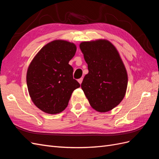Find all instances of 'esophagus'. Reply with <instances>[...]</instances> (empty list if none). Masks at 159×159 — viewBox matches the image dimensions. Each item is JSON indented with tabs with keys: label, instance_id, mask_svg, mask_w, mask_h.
<instances>
[{
	"label": "esophagus",
	"instance_id": "1",
	"mask_svg": "<svg viewBox=\"0 0 159 159\" xmlns=\"http://www.w3.org/2000/svg\"><path fill=\"white\" fill-rule=\"evenodd\" d=\"M78 82H79V83H80V84H81V83H82V81H83V78H80V79H79V80H78Z\"/></svg>",
	"mask_w": 159,
	"mask_h": 159
}]
</instances>
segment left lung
I'll return each mask as SVG.
<instances>
[{
	"label": "left lung",
	"instance_id": "1",
	"mask_svg": "<svg viewBox=\"0 0 159 159\" xmlns=\"http://www.w3.org/2000/svg\"><path fill=\"white\" fill-rule=\"evenodd\" d=\"M80 48L89 70L81 87L94 109L109 111L125 95L128 81L123 61L116 48L107 40L84 42Z\"/></svg>",
	"mask_w": 159,
	"mask_h": 159
}]
</instances>
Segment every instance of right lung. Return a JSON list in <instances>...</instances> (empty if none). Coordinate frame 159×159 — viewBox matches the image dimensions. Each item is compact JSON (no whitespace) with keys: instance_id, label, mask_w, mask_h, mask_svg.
Masks as SVG:
<instances>
[{"instance_id":"add662e5","label":"right lung","mask_w":159,"mask_h":159,"mask_svg":"<svg viewBox=\"0 0 159 159\" xmlns=\"http://www.w3.org/2000/svg\"><path fill=\"white\" fill-rule=\"evenodd\" d=\"M75 52L73 43L53 41L42 48L28 67V92L36 106L44 112H61L68 106L74 90L80 87L68 64Z\"/></svg>"}]
</instances>
